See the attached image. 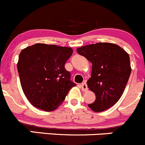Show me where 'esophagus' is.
<instances>
[{
  "mask_svg": "<svg viewBox=\"0 0 145 145\" xmlns=\"http://www.w3.org/2000/svg\"><path fill=\"white\" fill-rule=\"evenodd\" d=\"M81 88L84 91H86L88 90V86H87V84L86 83H82L81 84Z\"/></svg>",
  "mask_w": 145,
  "mask_h": 145,
  "instance_id": "obj_1",
  "label": "esophagus"
}]
</instances>
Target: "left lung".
Returning a JSON list of instances; mask_svg holds the SVG:
<instances>
[{
  "label": "left lung",
  "mask_w": 145,
  "mask_h": 145,
  "mask_svg": "<svg viewBox=\"0 0 145 145\" xmlns=\"http://www.w3.org/2000/svg\"><path fill=\"white\" fill-rule=\"evenodd\" d=\"M76 51L92 63L87 84L95 100L88 106L95 112L104 111L115 105L124 92L131 73L130 57L118 45L108 42L84 46Z\"/></svg>",
  "instance_id": "obj_1"
}]
</instances>
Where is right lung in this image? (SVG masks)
Segmentation results:
<instances>
[{
  "label": "right lung",
  "instance_id": "obj_1",
  "mask_svg": "<svg viewBox=\"0 0 145 145\" xmlns=\"http://www.w3.org/2000/svg\"><path fill=\"white\" fill-rule=\"evenodd\" d=\"M70 47L35 44L21 51L18 71L25 96L35 108L52 111L61 105L76 84L64 67Z\"/></svg>",
  "mask_w": 145,
  "mask_h": 145
}]
</instances>
